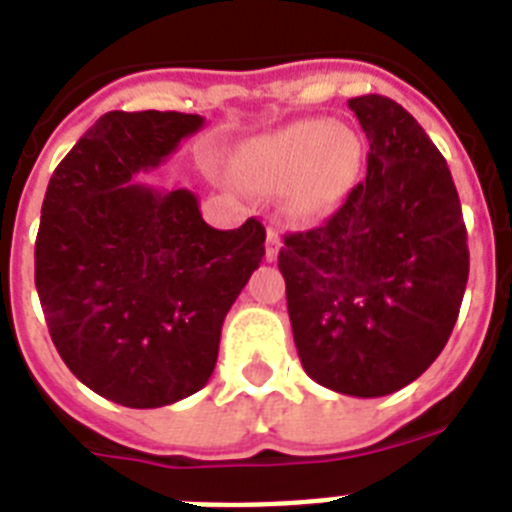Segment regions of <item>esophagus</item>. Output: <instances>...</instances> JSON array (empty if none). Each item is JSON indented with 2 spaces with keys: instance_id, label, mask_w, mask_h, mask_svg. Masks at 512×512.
<instances>
[{
  "instance_id": "obj_1",
  "label": "esophagus",
  "mask_w": 512,
  "mask_h": 512,
  "mask_svg": "<svg viewBox=\"0 0 512 512\" xmlns=\"http://www.w3.org/2000/svg\"><path fill=\"white\" fill-rule=\"evenodd\" d=\"M278 247H281V231H278L276 226L268 228V249H265V260L268 263H273L278 255Z\"/></svg>"
}]
</instances>
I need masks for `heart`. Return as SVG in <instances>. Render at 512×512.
<instances>
[{
    "mask_svg": "<svg viewBox=\"0 0 512 512\" xmlns=\"http://www.w3.org/2000/svg\"><path fill=\"white\" fill-rule=\"evenodd\" d=\"M360 165L363 147L350 128L294 120L244 141L234 155V176L260 194L284 191V213L310 223L350 197Z\"/></svg>",
    "mask_w": 512,
    "mask_h": 512,
    "instance_id": "obj_1",
    "label": "heart"
}]
</instances>
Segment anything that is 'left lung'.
I'll list each match as a JSON object with an SVG mask.
<instances>
[{"instance_id":"8db88e82","label":"left lung","mask_w":512,"mask_h":512,"mask_svg":"<svg viewBox=\"0 0 512 512\" xmlns=\"http://www.w3.org/2000/svg\"><path fill=\"white\" fill-rule=\"evenodd\" d=\"M368 176L318 228L286 234L278 270L302 368L326 389L384 397L434 363L468 284V234L447 160L394 99L347 102Z\"/></svg>"}]
</instances>
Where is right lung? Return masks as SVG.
Here are the masks:
<instances>
[{
	"label": "right lung",
	"mask_w": 512,
	"mask_h": 512,
	"mask_svg": "<svg viewBox=\"0 0 512 512\" xmlns=\"http://www.w3.org/2000/svg\"><path fill=\"white\" fill-rule=\"evenodd\" d=\"M186 112H105L49 178L36 292L54 347L91 392L162 407L199 392L220 328L265 255V228L207 226L189 189L134 181L197 134Z\"/></svg>",
	"instance_id": "add662e5"
}]
</instances>
